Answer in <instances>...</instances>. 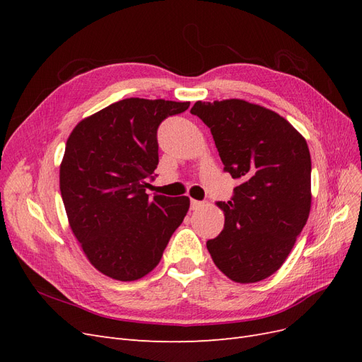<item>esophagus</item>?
I'll return each instance as SVG.
<instances>
[{
    "instance_id": "obj_1",
    "label": "esophagus",
    "mask_w": 362,
    "mask_h": 362,
    "mask_svg": "<svg viewBox=\"0 0 362 362\" xmlns=\"http://www.w3.org/2000/svg\"><path fill=\"white\" fill-rule=\"evenodd\" d=\"M204 204L201 201H196V199H190V206L192 210H198V208H201Z\"/></svg>"
}]
</instances>
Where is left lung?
Here are the masks:
<instances>
[{"label":"left lung","instance_id":"obj_1","mask_svg":"<svg viewBox=\"0 0 362 362\" xmlns=\"http://www.w3.org/2000/svg\"><path fill=\"white\" fill-rule=\"evenodd\" d=\"M210 128L223 170L240 184L217 202L225 226L206 249L235 282H258L287 259L311 208L306 140L278 113L243 100L198 101L190 110Z\"/></svg>","mask_w":362,"mask_h":362}]
</instances>
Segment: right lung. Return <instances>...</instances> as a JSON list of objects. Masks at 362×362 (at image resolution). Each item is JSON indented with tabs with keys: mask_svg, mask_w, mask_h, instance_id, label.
I'll list each match as a JSON object with an SVG mask.
<instances>
[{
	"mask_svg": "<svg viewBox=\"0 0 362 362\" xmlns=\"http://www.w3.org/2000/svg\"><path fill=\"white\" fill-rule=\"evenodd\" d=\"M189 105L127 98L81 120L66 141L62 199L86 257L107 276L148 275L189 211L187 196L146 193L157 177V129Z\"/></svg>",
	"mask_w": 362,
	"mask_h": 362,
	"instance_id": "1",
	"label": "right lung"
}]
</instances>
